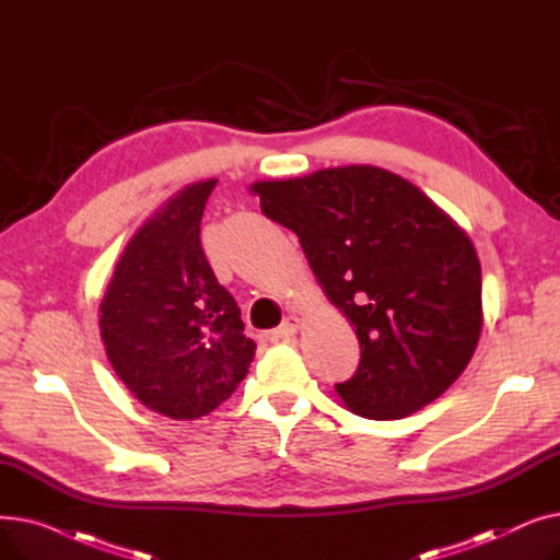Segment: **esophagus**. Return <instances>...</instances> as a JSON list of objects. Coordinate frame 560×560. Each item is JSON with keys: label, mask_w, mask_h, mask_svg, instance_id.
Instances as JSON below:
<instances>
[{"label": "esophagus", "mask_w": 560, "mask_h": 560, "mask_svg": "<svg viewBox=\"0 0 560 560\" xmlns=\"http://www.w3.org/2000/svg\"><path fill=\"white\" fill-rule=\"evenodd\" d=\"M300 329H302V319H300L298 315H290V317H285V319L281 322L279 329L272 331V340L290 338V336H295Z\"/></svg>", "instance_id": "obj_1"}]
</instances>
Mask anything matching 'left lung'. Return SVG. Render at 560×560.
I'll use <instances>...</instances> for the list:
<instances>
[{
  "instance_id": "8db88e82",
  "label": "left lung",
  "mask_w": 560,
  "mask_h": 560,
  "mask_svg": "<svg viewBox=\"0 0 560 560\" xmlns=\"http://www.w3.org/2000/svg\"><path fill=\"white\" fill-rule=\"evenodd\" d=\"M249 190L300 235L317 283L357 329L359 370L336 386L345 406L399 420L443 395L483 327L481 262L467 233L418 186L374 165Z\"/></svg>"
}]
</instances>
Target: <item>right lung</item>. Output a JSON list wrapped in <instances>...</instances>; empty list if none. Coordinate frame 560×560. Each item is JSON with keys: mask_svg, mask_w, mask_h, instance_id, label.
<instances>
[{"mask_svg": "<svg viewBox=\"0 0 560 560\" xmlns=\"http://www.w3.org/2000/svg\"><path fill=\"white\" fill-rule=\"evenodd\" d=\"M218 179L174 192L115 262L100 304L106 357L131 395L172 420H197L249 372L254 340L199 241Z\"/></svg>", "mask_w": 560, "mask_h": 560, "instance_id": "obj_1", "label": "right lung"}]
</instances>
